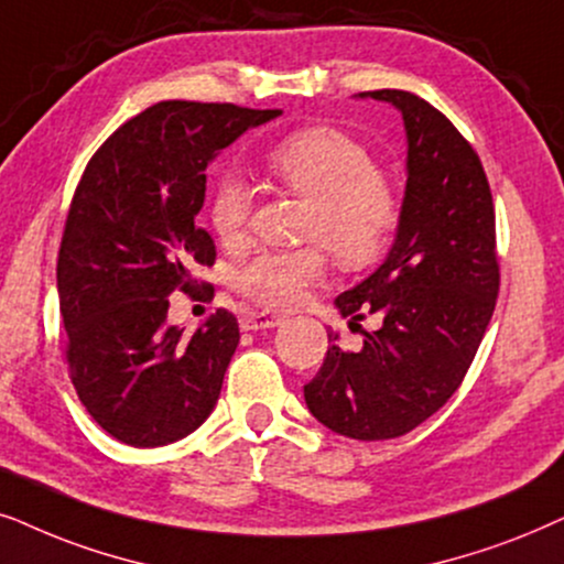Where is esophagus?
<instances>
[{
	"instance_id": "34e87169",
	"label": "esophagus",
	"mask_w": 564,
	"mask_h": 564,
	"mask_svg": "<svg viewBox=\"0 0 564 564\" xmlns=\"http://www.w3.org/2000/svg\"><path fill=\"white\" fill-rule=\"evenodd\" d=\"M281 325V317H273V314L265 312H247L242 317V329H268Z\"/></svg>"
}]
</instances>
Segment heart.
<instances>
[{
    "label": "heart",
    "instance_id": "heart-1",
    "mask_svg": "<svg viewBox=\"0 0 564 564\" xmlns=\"http://www.w3.org/2000/svg\"><path fill=\"white\" fill-rule=\"evenodd\" d=\"M265 170L310 200L302 237L325 245L340 265L364 268L384 252L400 221V200L373 154L350 133L329 126L291 133L268 149ZM206 214L224 245L242 242L252 214L245 180L231 172L216 180ZM322 275L325 258L317 247L260 252L237 273V289L268 310H289Z\"/></svg>",
    "mask_w": 564,
    "mask_h": 564
}]
</instances>
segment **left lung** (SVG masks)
I'll return each instance as SVG.
<instances>
[{
	"label": "left lung",
	"mask_w": 564,
	"mask_h": 564,
	"mask_svg": "<svg viewBox=\"0 0 564 564\" xmlns=\"http://www.w3.org/2000/svg\"><path fill=\"white\" fill-rule=\"evenodd\" d=\"M360 97L394 105L408 133V185L387 260L335 299L350 327L377 314L364 348L329 333L306 408L356 441L410 433L448 402L469 371L500 289L495 206L482 162L444 112L404 89Z\"/></svg>",
	"instance_id": "obj_1"
}]
</instances>
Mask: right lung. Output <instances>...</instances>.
Segmentation results:
<instances>
[{"label": "right lung", "mask_w": 564, "mask_h": 564, "mask_svg": "<svg viewBox=\"0 0 564 564\" xmlns=\"http://www.w3.org/2000/svg\"><path fill=\"white\" fill-rule=\"evenodd\" d=\"M278 116L231 102H156L97 149L74 191L56 265L66 364L89 415L123 444H175L216 408L237 317L219 310L191 335L167 325V296L214 294L198 273L214 265L216 247L195 227L206 167Z\"/></svg>", "instance_id": "1"}]
</instances>
